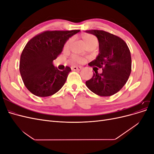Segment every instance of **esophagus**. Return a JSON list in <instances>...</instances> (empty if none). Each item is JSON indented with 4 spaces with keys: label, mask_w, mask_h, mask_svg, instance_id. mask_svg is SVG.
Returning a JSON list of instances; mask_svg holds the SVG:
<instances>
[{
    "label": "esophagus",
    "mask_w": 154,
    "mask_h": 154,
    "mask_svg": "<svg viewBox=\"0 0 154 154\" xmlns=\"http://www.w3.org/2000/svg\"><path fill=\"white\" fill-rule=\"evenodd\" d=\"M82 68L81 67H76V66H72L71 67V69L72 71H80Z\"/></svg>",
    "instance_id": "1"
}]
</instances>
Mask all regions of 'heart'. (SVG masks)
Here are the masks:
<instances>
[{
  "label": "heart",
  "instance_id": "heart-1",
  "mask_svg": "<svg viewBox=\"0 0 154 154\" xmlns=\"http://www.w3.org/2000/svg\"><path fill=\"white\" fill-rule=\"evenodd\" d=\"M82 38L84 41V42L86 45L87 47L90 45H97V38L94 36H93L92 35L90 34H84L82 35ZM72 41V38H69L66 43L64 44L63 48L64 49H68L71 45V43ZM84 62V59H83L82 57H80L77 54H73L72 55V57H71V59H70V62L71 63H82Z\"/></svg>",
  "mask_w": 154,
  "mask_h": 154
}]
</instances>
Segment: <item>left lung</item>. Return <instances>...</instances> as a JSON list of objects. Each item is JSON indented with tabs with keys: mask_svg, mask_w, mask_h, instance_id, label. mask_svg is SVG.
<instances>
[{
	"mask_svg": "<svg viewBox=\"0 0 154 154\" xmlns=\"http://www.w3.org/2000/svg\"><path fill=\"white\" fill-rule=\"evenodd\" d=\"M86 32L97 37L99 54L88 66L101 68L85 82L87 87L100 96H110L119 91L127 83L132 69L130 50L119 37L102 30H87Z\"/></svg>",
	"mask_w": 154,
	"mask_h": 154,
	"instance_id": "8db88e82",
	"label": "left lung"
}]
</instances>
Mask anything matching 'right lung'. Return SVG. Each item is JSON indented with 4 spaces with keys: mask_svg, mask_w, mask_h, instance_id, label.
I'll return each instance as SVG.
<instances>
[{
    "mask_svg": "<svg viewBox=\"0 0 154 154\" xmlns=\"http://www.w3.org/2000/svg\"><path fill=\"white\" fill-rule=\"evenodd\" d=\"M80 31H46L27 43L20 56L19 70L23 82L32 94L50 96L63 86L71 69L66 67L59 71L53 62L62 53L69 38Z\"/></svg>",
    "mask_w": 154,
    "mask_h": 154,
    "instance_id": "obj_1",
    "label": "right lung"
}]
</instances>
